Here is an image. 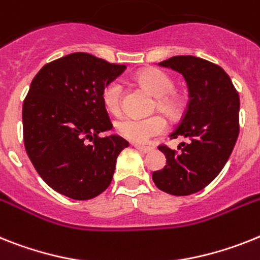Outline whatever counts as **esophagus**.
Wrapping results in <instances>:
<instances>
[{
  "mask_svg": "<svg viewBox=\"0 0 260 260\" xmlns=\"http://www.w3.org/2000/svg\"><path fill=\"white\" fill-rule=\"evenodd\" d=\"M134 147L140 150V152H143V153H149V152L153 150V147H145V145H140V144H135Z\"/></svg>",
  "mask_w": 260,
  "mask_h": 260,
  "instance_id": "esophagus-1",
  "label": "esophagus"
}]
</instances>
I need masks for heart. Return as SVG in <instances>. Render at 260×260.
I'll return each mask as SVG.
<instances>
[{"mask_svg":"<svg viewBox=\"0 0 260 260\" xmlns=\"http://www.w3.org/2000/svg\"><path fill=\"white\" fill-rule=\"evenodd\" d=\"M137 82L158 98V110L168 115H174L180 110L181 102L173 92L174 82L167 73L158 69H147L137 75ZM103 103L111 112H119L123 104V84L120 80H112L104 87ZM117 134L134 143H147L149 139L167 131V121L160 115L149 117L124 116L115 123Z\"/></svg>","mask_w":260,"mask_h":260,"instance_id":"heart-1","label":"heart"}]
</instances>
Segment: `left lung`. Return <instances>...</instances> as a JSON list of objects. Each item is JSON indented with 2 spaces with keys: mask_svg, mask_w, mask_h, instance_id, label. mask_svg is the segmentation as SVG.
<instances>
[{
  "mask_svg": "<svg viewBox=\"0 0 260 260\" xmlns=\"http://www.w3.org/2000/svg\"><path fill=\"white\" fill-rule=\"evenodd\" d=\"M182 74L189 88V103L171 139L184 137L177 150L158 149L167 165L153 172L160 190L189 196L208 186L228 162L239 135V96L230 76L218 64L191 55L172 56L158 63Z\"/></svg>",
  "mask_w": 260,
  "mask_h": 260,
  "instance_id": "obj_1",
  "label": "left lung"
}]
</instances>
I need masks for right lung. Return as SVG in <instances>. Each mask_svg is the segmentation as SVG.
Here are the masks:
<instances>
[{"instance_id": "right-lung-1", "label": "right lung", "mask_w": 260, "mask_h": 260, "mask_svg": "<svg viewBox=\"0 0 260 260\" xmlns=\"http://www.w3.org/2000/svg\"><path fill=\"white\" fill-rule=\"evenodd\" d=\"M125 69L74 52L34 76L22 107L23 143L36 171L58 193L91 200L110 186L117 156L129 144L117 135L99 136L112 128L102 93Z\"/></svg>"}]
</instances>
